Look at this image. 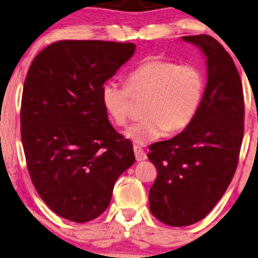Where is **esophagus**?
Wrapping results in <instances>:
<instances>
[{
    "mask_svg": "<svg viewBox=\"0 0 258 258\" xmlns=\"http://www.w3.org/2000/svg\"><path fill=\"white\" fill-rule=\"evenodd\" d=\"M134 151H135V156L136 160L141 162V161H146L147 160V153L143 150L142 147L140 146H134Z\"/></svg>",
    "mask_w": 258,
    "mask_h": 258,
    "instance_id": "obj_1",
    "label": "esophagus"
}]
</instances>
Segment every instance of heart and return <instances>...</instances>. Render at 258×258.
I'll list each match as a JSON object with an SVG mask.
<instances>
[{"label":"heart","mask_w":258,"mask_h":258,"mask_svg":"<svg viewBox=\"0 0 258 258\" xmlns=\"http://www.w3.org/2000/svg\"><path fill=\"white\" fill-rule=\"evenodd\" d=\"M206 81L199 67L179 64L164 58H149L135 67L125 84L109 80L101 87V101L116 124L125 125L130 118V100L146 96L144 118L126 130L133 141L146 144L165 133L185 129L202 102Z\"/></svg>","instance_id":"heart-1"}]
</instances>
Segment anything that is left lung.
<instances>
[{
    "mask_svg": "<svg viewBox=\"0 0 258 258\" xmlns=\"http://www.w3.org/2000/svg\"><path fill=\"white\" fill-rule=\"evenodd\" d=\"M207 57L208 82L191 123L171 140L151 144L157 169L150 211L171 227L196 223L213 210L234 177L244 133V97L238 70L209 35L183 36Z\"/></svg>",
    "mask_w": 258,
    "mask_h": 258,
    "instance_id": "1",
    "label": "left lung"
}]
</instances>
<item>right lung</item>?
Here are the masks:
<instances>
[{"instance_id":"obj_1","label":"right lung","mask_w":258,"mask_h":258,"mask_svg":"<svg viewBox=\"0 0 258 258\" xmlns=\"http://www.w3.org/2000/svg\"><path fill=\"white\" fill-rule=\"evenodd\" d=\"M134 43L62 40L34 58L24 81L21 139L38 195L66 220L84 223L110 203L116 179L135 162L133 143L110 124L101 87Z\"/></svg>"}]
</instances>
